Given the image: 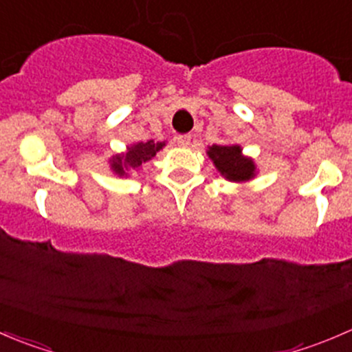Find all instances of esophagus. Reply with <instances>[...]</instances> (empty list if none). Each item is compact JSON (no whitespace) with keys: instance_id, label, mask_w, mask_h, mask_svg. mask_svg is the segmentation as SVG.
Instances as JSON below:
<instances>
[{"instance_id":"34e87169","label":"esophagus","mask_w":352,"mask_h":352,"mask_svg":"<svg viewBox=\"0 0 352 352\" xmlns=\"http://www.w3.org/2000/svg\"><path fill=\"white\" fill-rule=\"evenodd\" d=\"M175 143L179 144V146L186 148L190 144V134H179V136H175Z\"/></svg>"}]
</instances>
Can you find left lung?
Here are the masks:
<instances>
[{
    "label": "left lung",
    "mask_w": 352,
    "mask_h": 352,
    "mask_svg": "<svg viewBox=\"0 0 352 352\" xmlns=\"http://www.w3.org/2000/svg\"><path fill=\"white\" fill-rule=\"evenodd\" d=\"M208 156L216 170L230 182H247L255 177L257 166L254 160L243 156L239 144H212L208 148Z\"/></svg>",
    "instance_id": "8db88e82"
}]
</instances>
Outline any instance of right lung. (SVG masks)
<instances>
[{"mask_svg":"<svg viewBox=\"0 0 352 352\" xmlns=\"http://www.w3.org/2000/svg\"><path fill=\"white\" fill-rule=\"evenodd\" d=\"M163 146H165V141L163 143H155L153 140L146 141V143H136L133 146H127L126 153L113 155L109 160L110 168L119 177H127V172L140 170V166L143 163L150 162Z\"/></svg>","mask_w":352,"mask_h":352,"instance_id":"right-lung-1","label":"right lung"}]
</instances>
